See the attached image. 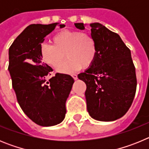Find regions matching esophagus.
<instances>
[{"mask_svg":"<svg viewBox=\"0 0 149 149\" xmlns=\"http://www.w3.org/2000/svg\"><path fill=\"white\" fill-rule=\"evenodd\" d=\"M72 76L74 78V80H77V75L76 74H72Z\"/></svg>","mask_w":149,"mask_h":149,"instance_id":"34e87169","label":"esophagus"}]
</instances>
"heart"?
Instances as JSON below:
<instances>
[{"label":"heart","instance_id":"obj_1","mask_svg":"<svg viewBox=\"0 0 149 149\" xmlns=\"http://www.w3.org/2000/svg\"><path fill=\"white\" fill-rule=\"evenodd\" d=\"M53 45H40V57L47 65L58 68L66 57L68 60L60 68L62 73H72L93 65L98 55L97 41L92 34L78 30H64L52 38Z\"/></svg>","mask_w":149,"mask_h":149}]
</instances>
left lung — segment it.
<instances>
[{"instance_id": "obj_1", "label": "left lung", "mask_w": 149, "mask_h": 149, "mask_svg": "<svg viewBox=\"0 0 149 149\" xmlns=\"http://www.w3.org/2000/svg\"><path fill=\"white\" fill-rule=\"evenodd\" d=\"M84 30V23H75ZM98 44L93 65L78 78L86 85V107L92 118L110 122L123 116L131 107L136 90V69L131 50L119 35L99 23L91 24Z\"/></svg>"}]
</instances>
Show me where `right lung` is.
Segmentation results:
<instances>
[{
	"instance_id": "add662e5",
	"label": "right lung",
	"mask_w": 149,
	"mask_h": 149,
	"mask_svg": "<svg viewBox=\"0 0 149 149\" xmlns=\"http://www.w3.org/2000/svg\"><path fill=\"white\" fill-rule=\"evenodd\" d=\"M59 24H30L9 49L8 69L17 101L29 119L43 127L64 119L65 101L74 82L66 74L56 73L48 81L46 79L53 69L41 60L40 45Z\"/></svg>"
}]
</instances>
